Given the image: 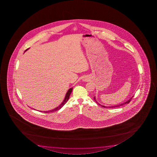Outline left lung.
<instances>
[{"label":"left lung","instance_id":"1","mask_svg":"<svg viewBox=\"0 0 157 157\" xmlns=\"http://www.w3.org/2000/svg\"><path fill=\"white\" fill-rule=\"evenodd\" d=\"M133 96H132L131 98L129 99L128 100V101H126V102H124V103L122 104H119V105H114V106H103V105H101V104H99L97 101H96V98H95V97H94V98H93V99H94V100L96 101V103H97L98 104V105H101V106H102V107H104V108H117V107H119V106H122V105H124V104H127V103H129L130 102V101H131V99H132L133 98Z\"/></svg>","mask_w":157,"mask_h":157}]
</instances>
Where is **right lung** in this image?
Returning a JSON list of instances; mask_svg holds the SVG:
<instances>
[{"mask_svg": "<svg viewBox=\"0 0 157 157\" xmlns=\"http://www.w3.org/2000/svg\"><path fill=\"white\" fill-rule=\"evenodd\" d=\"M27 49H26V51H27ZM72 89H73L72 88H70L69 90H68V91L67 92V94H66V96H65V97L64 101H63L62 102V103H61L60 105H59L58 107H56L55 109H52V110H49V111H47V112L45 111V112H44V113H51V112H56V111H57V110H58L59 109H61V108L65 105V104H66V103H67V101H68V99L69 98L70 96V94L71 93Z\"/></svg>", "mask_w": 157, "mask_h": 157, "instance_id": "1", "label": "right lung"}]
</instances>
